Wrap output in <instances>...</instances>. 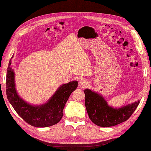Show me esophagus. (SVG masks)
<instances>
[{"label": "esophagus", "instance_id": "esophagus-1", "mask_svg": "<svg viewBox=\"0 0 151 151\" xmlns=\"http://www.w3.org/2000/svg\"><path fill=\"white\" fill-rule=\"evenodd\" d=\"M80 85L82 86V87H86L88 85V82L85 78H82L81 82H80Z\"/></svg>", "mask_w": 151, "mask_h": 151}]
</instances>
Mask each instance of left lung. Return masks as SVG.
<instances>
[{
    "instance_id": "left-lung-1",
    "label": "left lung",
    "mask_w": 151,
    "mask_h": 151,
    "mask_svg": "<svg viewBox=\"0 0 151 151\" xmlns=\"http://www.w3.org/2000/svg\"><path fill=\"white\" fill-rule=\"evenodd\" d=\"M85 106L90 119L97 126L111 127L125 122L134 113L139 101L120 109L109 107L104 98L89 89L84 90Z\"/></svg>"
}]
</instances>
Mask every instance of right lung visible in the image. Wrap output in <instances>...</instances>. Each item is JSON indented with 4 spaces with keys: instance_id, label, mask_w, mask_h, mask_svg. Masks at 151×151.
Masks as SVG:
<instances>
[{
    "instance_id": "obj_1",
    "label": "right lung",
    "mask_w": 151,
    "mask_h": 151,
    "mask_svg": "<svg viewBox=\"0 0 151 151\" xmlns=\"http://www.w3.org/2000/svg\"><path fill=\"white\" fill-rule=\"evenodd\" d=\"M7 69L6 88L7 98L16 113L31 126L44 128L55 124L61 120L63 109L70 94L77 88L78 82L73 81L62 85L48 103L40 106L27 103L17 94L14 83V73L10 67Z\"/></svg>"
}]
</instances>
